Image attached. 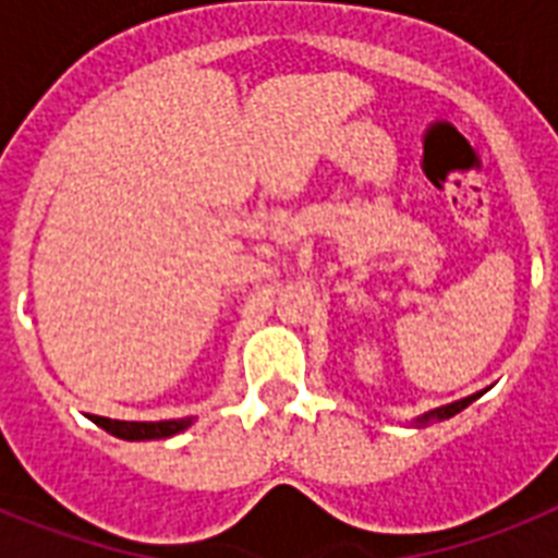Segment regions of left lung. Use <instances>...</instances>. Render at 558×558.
Here are the masks:
<instances>
[{
	"label": "left lung",
	"mask_w": 558,
	"mask_h": 558,
	"mask_svg": "<svg viewBox=\"0 0 558 558\" xmlns=\"http://www.w3.org/2000/svg\"><path fill=\"white\" fill-rule=\"evenodd\" d=\"M475 397H466V399H460V402H451V405H442V408H434V411H428V414L423 416H416V425H425V423H440V420H449V416L460 414L463 408L469 405Z\"/></svg>",
	"instance_id": "left-lung-1"
}]
</instances>
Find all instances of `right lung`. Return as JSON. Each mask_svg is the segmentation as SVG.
Masks as SVG:
<instances>
[{
  "label": "right lung",
  "instance_id": "add662e5",
  "mask_svg": "<svg viewBox=\"0 0 558 558\" xmlns=\"http://www.w3.org/2000/svg\"><path fill=\"white\" fill-rule=\"evenodd\" d=\"M100 428L116 434L121 440H161V437H173V434L185 432L193 423L191 416L185 420H161V423H124V420H109V416H92Z\"/></svg>",
  "mask_w": 558,
  "mask_h": 558
}]
</instances>
